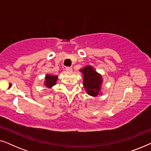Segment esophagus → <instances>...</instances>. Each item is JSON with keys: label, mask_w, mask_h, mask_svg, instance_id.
Here are the masks:
<instances>
[{"label": "esophagus", "mask_w": 151, "mask_h": 151, "mask_svg": "<svg viewBox=\"0 0 151 151\" xmlns=\"http://www.w3.org/2000/svg\"><path fill=\"white\" fill-rule=\"evenodd\" d=\"M66 70H67V71L71 72L72 71V68L69 67H66Z\"/></svg>", "instance_id": "obj_1"}]
</instances>
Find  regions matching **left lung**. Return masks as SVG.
Returning <instances> with one entry per match:
<instances>
[{"label": "left lung", "mask_w": 151, "mask_h": 151, "mask_svg": "<svg viewBox=\"0 0 151 151\" xmlns=\"http://www.w3.org/2000/svg\"><path fill=\"white\" fill-rule=\"evenodd\" d=\"M83 73V85L86 93L91 96L96 97L100 93L102 84V76L95 71L91 66H86L80 69Z\"/></svg>", "instance_id": "left-lung-1"}]
</instances>
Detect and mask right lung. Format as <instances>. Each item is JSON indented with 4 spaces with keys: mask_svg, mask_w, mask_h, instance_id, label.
I'll list each match as a JSON object with an SVG mask.
<instances>
[{
    "mask_svg": "<svg viewBox=\"0 0 151 151\" xmlns=\"http://www.w3.org/2000/svg\"><path fill=\"white\" fill-rule=\"evenodd\" d=\"M57 80H58L57 76H52V75H49V74H47L46 76H45V85L46 86L47 88L52 87L53 85H55V84H56Z\"/></svg>",
    "mask_w": 151,
    "mask_h": 151,
    "instance_id": "1",
    "label": "right lung"
}]
</instances>
